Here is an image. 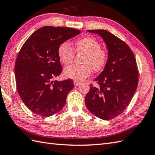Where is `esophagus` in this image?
Instances as JSON below:
<instances>
[{
  "label": "esophagus",
  "instance_id": "1",
  "mask_svg": "<svg viewBox=\"0 0 155 155\" xmlns=\"http://www.w3.org/2000/svg\"><path fill=\"white\" fill-rule=\"evenodd\" d=\"M74 86H77L81 84V82H78V81H74Z\"/></svg>",
  "mask_w": 155,
  "mask_h": 155
}]
</instances>
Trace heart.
Segmentation results:
<instances>
[{
    "instance_id": "heart-1",
    "label": "heart",
    "mask_w": 155,
    "mask_h": 155,
    "mask_svg": "<svg viewBox=\"0 0 155 155\" xmlns=\"http://www.w3.org/2000/svg\"><path fill=\"white\" fill-rule=\"evenodd\" d=\"M100 47V43L91 37L82 38L77 40L74 44V49L78 53L85 54L82 60L84 65L73 64L66 67L64 71L65 76L73 80L82 81L91 74L92 69L94 71L102 70L107 63L108 54ZM57 53L60 61L65 65L73 61L74 51L68 43H62Z\"/></svg>"
}]
</instances>
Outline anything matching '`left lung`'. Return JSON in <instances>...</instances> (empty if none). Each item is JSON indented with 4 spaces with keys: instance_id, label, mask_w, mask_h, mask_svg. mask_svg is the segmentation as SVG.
Returning a JSON list of instances; mask_svg holds the SVG:
<instances>
[{
    "instance_id": "8db88e82",
    "label": "left lung",
    "mask_w": 155,
    "mask_h": 155,
    "mask_svg": "<svg viewBox=\"0 0 155 155\" xmlns=\"http://www.w3.org/2000/svg\"><path fill=\"white\" fill-rule=\"evenodd\" d=\"M102 38L108 59L104 71L91 84L85 97L87 109L104 120L118 116L126 109L137 88L139 71L130 48L120 38L104 30H87Z\"/></svg>"
}]
</instances>
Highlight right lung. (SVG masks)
Wrapping results in <instances>:
<instances>
[{"mask_svg": "<svg viewBox=\"0 0 155 155\" xmlns=\"http://www.w3.org/2000/svg\"><path fill=\"white\" fill-rule=\"evenodd\" d=\"M81 31L71 28L44 26L32 34L21 47L15 63L17 91L28 108L49 117L59 111L74 88L71 79L53 81L63 69L59 45Z\"/></svg>", "mask_w": 155, "mask_h": 155, "instance_id": "obj_1", "label": "right lung"}]
</instances>
